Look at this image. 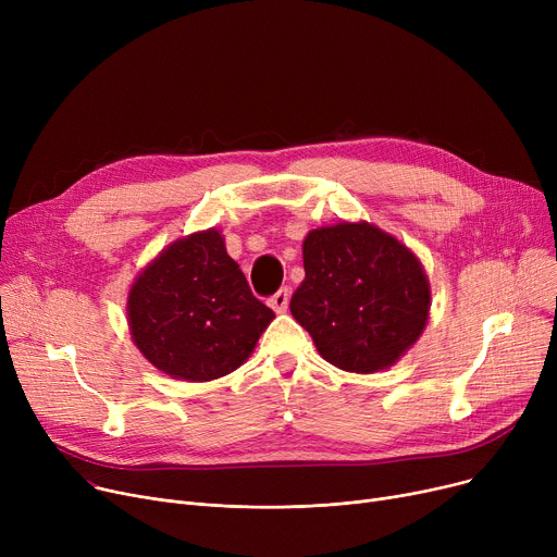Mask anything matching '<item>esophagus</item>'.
Returning <instances> with one entry per match:
<instances>
[{"label":"esophagus","mask_w":557,"mask_h":557,"mask_svg":"<svg viewBox=\"0 0 557 557\" xmlns=\"http://www.w3.org/2000/svg\"><path fill=\"white\" fill-rule=\"evenodd\" d=\"M288 298H290V290H288L286 286H282V288L277 290V294L271 296L269 305H271L277 313H282V311H286V307H288Z\"/></svg>","instance_id":"obj_1"}]
</instances>
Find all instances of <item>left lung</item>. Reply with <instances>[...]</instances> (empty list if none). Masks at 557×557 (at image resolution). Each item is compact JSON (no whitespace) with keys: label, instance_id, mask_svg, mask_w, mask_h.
<instances>
[{"label":"left lung","instance_id":"1","mask_svg":"<svg viewBox=\"0 0 557 557\" xmlns=\"http://www.w3.org/2000/svg\"><path fill=\"white\" fill-rule=\"evenodd\" d=\"M305 280L290 313L332 366L370 374L393 366L429 318L418 257L370 223L318 227L302 244Z\"/></svg>","mask_w":557,"mask_h":557}]
</instances>
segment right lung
<instances>
[{
    "label": "right lung",
    "mask_w": 557,
    "mask_h": 557,
    "mask_svg": "<svg viewBox=\"0 0 557 557\" xmlns=\"http://www.w3.org/2000/svg\"><path fill=\"white\" fill-rule=\"evenodd\" d=\"M273 318L225 252L219 230L171 244L128 294V325L139 352L187 382L237 370Z\"/></svg>",
    "instance_id": "right-lung-1"
}]
</instances>
